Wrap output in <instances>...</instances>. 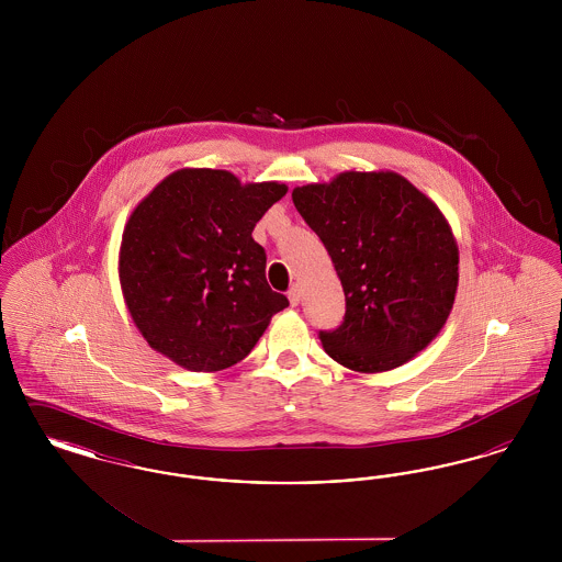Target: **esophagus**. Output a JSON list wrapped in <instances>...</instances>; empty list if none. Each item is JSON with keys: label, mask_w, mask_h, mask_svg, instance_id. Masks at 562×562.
I'll return each instance as SVG.
<instances>
[{"label": "esophagus", "mask_w": 562, "mask_h": 562, "mask_svg": "<svg viewBox=\"0 0 562 562\" xmlns=\"http://www.w3.org/2000/svg\"><path fill=\"white\" fill-rule=\"evenodd\" d=\"M289 301H291V305H299V301H301V286H299V284H293V286H291V291H289Z\"/></svg>", "instance_id": "esophagus-1"}]
</instances>
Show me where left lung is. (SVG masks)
Masks as SVG:
<instances>
[{
  "label": "left lung",
  "instance_id": "1",
  "mask_svg": "<svg viewBox=\"0 0 562 562\" xmlns=\"http://www.w3.org/2000/svg\"><path fill=\"white\" fill-rule=\"evenodd\" d=\"M328 250L346 316L321 330L324 351L358 373L392 371L428 348L453 310L459 250L440 209L404 177L341 172L293 189Z\"/></svg>",
  "mask_w": 562,
  "mask_h": 562
}]
</instances>
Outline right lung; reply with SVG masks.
I'll return each mask as SVG.
<instances>
[{"label":"right lung","instance_id":"right-lung-1","mask_svg":"<svg viewBox=\"0 0 562 562\" xmlns=\"http://www.w3.org/2000/svg\"><path fill=\"white\" fill-rule=\"evenodd\" d=\"M289 191L227 170L183 168L134 209L120 246V284L136 328L195 373L244 360L289 305L266 280L257 221Z\"/></svg>","mask_w":562,"mask_h":562}]
</instances>
